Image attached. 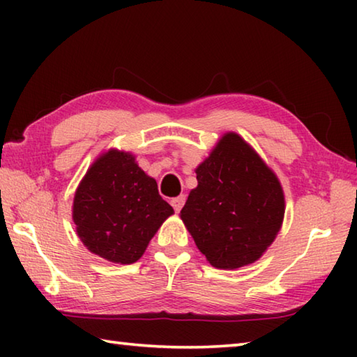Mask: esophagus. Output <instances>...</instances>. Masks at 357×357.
<instances>
[{
  "label": "esophagus",
  "instance_id": "esophagus-1",
  "mask_svg": "<svg viewBox=\"0 0 357 357\" xmlns=\"http://www.w3.org/2000/svg\"><path fill=\"white\" fill-rule=\"evenodd\" d=\"M170 203H172L173 209L176 211V213H179V211L183 209L184 203H185V195H179V197H176V198H173V200H172Z\"/></svg>",
  "mask_w": 357,
  "mask_h": 357
}]
</instances>
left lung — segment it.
Returning a JSON list of instances; mask_svg holds the SVG:
<instances>
[{"label": "left lung", "mask_w": 357, "mask_h": 357, "mask_svg": "<svg viewBox=\"0 0 357 357\" xmlns=\"http://www.w3.org/2000/svg\"><path fill=\"white\" fill-rule=\"evenodd\" d=\"M181 219L208 261L219 269L250 264L273 244L285 214L274 172L249 143L228 132L195 170Z\"/></svg>", "instance_id": "obj_1"}]
</instances>
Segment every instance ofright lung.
<instances>
[{"instance_id":"obj_1","label":"right lung","mask_w":357,"mask_h":357,"mask_svg":"<svg viewBox=\"0 0 357 357\" xmlns=\"http://www.w3.org/2000/svg\"><path fill=\"white\" fill-rule=\"evenodd\" d=\"M173 208L159 195L155 179L130 153L110 149L84 174L74 197L72 219L89 252L130 264L146 250Z\"/></svg>"}]
</instances>
